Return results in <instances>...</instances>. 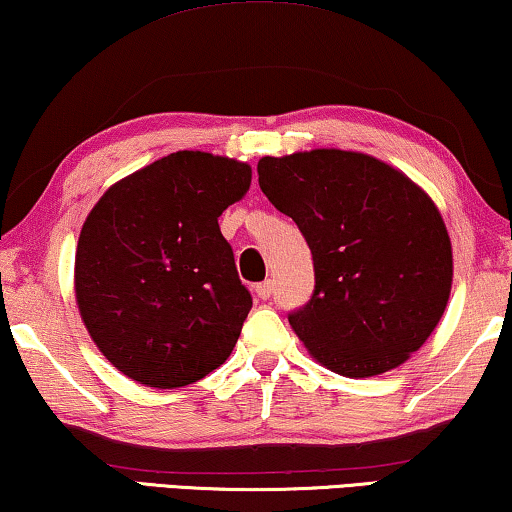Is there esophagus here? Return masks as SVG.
Listing matches in <instances>:
<instances>
[{"instance_id":"esophagus-1","label":"esophagus","mask_w":512,"mask_h":512,"mask_svg":"<svg viewBox=\"0 0 512 512\" xmlns=\"http://www.w3.org/2000/svg\"><path fill=\"white\" fill-rule=\"evenodd\" d=\"M256 296L261 300H268L272 296V282L268 279V282L263 284H256Z\"/></svg>"}]
</instances>
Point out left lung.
<instances>
[{"label":"left lung","mask_w":512,"mask_h":512,"mask_svg":"<svg viewBox=\"0 0 512 512\" xmlns=\"http://www.w3.org/2000/svg\"><path fill=\"white\" fill-rule=\"evenodd\" d=\"M258 186L312 251L314 293L289 324L314 359L345 377L408 361L452 289L450 235L429 195L382 160L340 149L265 156Z\"/></svg>","instance_id":"left-lung-1"}]
</instances>
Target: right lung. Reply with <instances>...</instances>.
Here are the masks:
<instances>
[{
  "label": "right lung",
  "mask_w": 512,
  "mask_h": 512,
  "mask_svg": "<svg viewBox=\"0 0 512 512\" xmlns=\"http://www.w3.org/2000/svg\"><path fill=\"white\" fill-rule=\"evenodd\" d=\"M249 184L247 163L177 151L118 181L88 214L76 303L97 349L130 380L186 387L233 352L251 293L219 216Z\"/></svg>",
  "instance_id": "add662e5"
}]
</instances>
